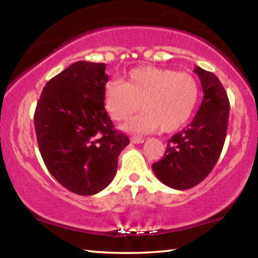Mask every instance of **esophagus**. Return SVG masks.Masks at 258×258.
<instances>
[{
    "label": "esophagus",
    "mask_w": 258,
    "mask_h": 258,
    "mask_svg": "<svg viewBox=\"0 0 258 258\" xmlns=\"http://www.w3.org/2000/svg\"><path fill=\"white\" fill-rule=\"evenodd\" d=\"M131 141H132V143H143L145 142V139L141 137H132L131 138Z\"/></svg>",
    "instance_id": "1"
}]
</instances>
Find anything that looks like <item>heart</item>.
I'll list each match as a JSON object with an SVG mask.
<instances>
[{"instance_id": "heart-1", "label": "heart", "mask_w": 258, "mask_h": 258, "mask_svg": "<svg viewBox=\"0 0 258 258\" xmlns=\"http://www.w3.org/2000/svg\"><path fill=\"white\" fill-rule=\"evenodd\" d=\"M199 94L198 83L187 73L154 66L131 69L123 83L109 82L104 86V106L113 119H130L124 128L146 133L161 127L165 132L177 130L189 119Z\"/></svg>"}]
</instances>
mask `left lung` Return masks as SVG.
Returning <instances> with one entry per match:
<instances>
[{
	"mask_svg": "<svg viewBox=\"0 0 258 258\" xmlns=\"http://www.w3.org/2000/svg\"><path fill=\"white\" fill-rule=\"evenodd\" d=\"M203 86V102L194 120L167 141L163 158L152 164L158 180L176 190L204 181L217 163L228 130L230 102L217 76L195 68Z\"/></svg>",
	"mask_w": 258,
	"mask_h": 258,
	"instance_id": "1",
	"label": "left lung"
}]
</instances>
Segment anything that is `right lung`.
Here are the masks:
<instances>
[{
  "label": "right lung",
  "mask_w": 258,
  "mask_h": 258,
  "mask_svg": "<svg viewBox=\"0 0 258 258\" xmlns=\"http://www.w3.org/2000/svg\"><path fill=\"white\" fill-rule=\"evenodd\" d=\"M106 63L77 61L46 83L34 113L43 161L74 194L92 196L109 185L128 145L104 109Z\"/></svg>",
  "instance_id": "right-lung-1"
}]
</instances>
